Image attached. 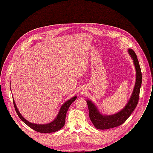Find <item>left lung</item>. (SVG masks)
I'll use <instances>...</instances> for the list:
<instances>
[{"label": "left lung", "mask_w": 153, "mask_h": 153, "mask_svg": "<svg viewBox=\"0 0 153 153\" xmlns=\"http://www.w3.org/2000/svg\"><path fill=\"white\" fill-rule=\"evenodd\" d=\"M128 51L133 60V63L136 71V76L133 93L126 106L120 112L115 114L104 115L100 114L97 107L91 101L89 100H87L90 118L94 127L97 129H108L121 125L130 117L137 105L140 88L142 84V73L135 53L131 49H128Z\"/></svg>", "instance_id": "1"}]
</instances>
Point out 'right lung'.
<instances>
[{
  "label": "right lung",
  "mask_w": 153,
  "mask_h": 153,
  "mask_svg": "<svg viewBox=\"0 0 153 153\" xmlns=\"http://www.w3.org/2000/svg\"><path fill=\"white\" fill-rule=\"evenodd\" d=\"M76 99V96H74L71 99L66 101L63 105L61 106L60 111L58 113V115H57L56 118L51 123L45 124H34L32 123H30L26 120L19 112L17 107L16 106V104L14 102V100L13 99V103L15 108V109L16 111V112L17 115H19V118L29 127H30L31 128L33 129L34 130L40 132V133H52L55 132L62 128L65 124V118L66 113L68 111V109H69L70 105L72 104V103L75 101Z\"/></svg>",
  "instance_id": "right-lung-1"
}]
</instances>
